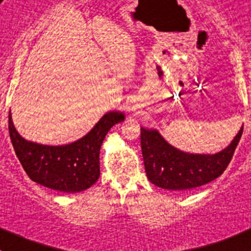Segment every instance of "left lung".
I'll use <instances>...</instances> for the list:
<instances>
[{
	"label": "left lung",
	"instance_id": "left-lung-1",
	"mask_svg": "<svg viewBox=\"0 0 251 251\" xmlns=\"http://www.w3.org/2000/svg\"><path fill=\"white\" fill-rule=\"evenodd\" d=\"M239 130L230 145L220 152L189 153L174 148L157 130L141 127V150L148 179L171 191H189L213 181L230 164L243 135Z\"/></svg>",
	"mask_w": 251,
	"mask_h": 251
}]
</instances>
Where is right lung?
Returning a JSON list of instances; mask_svg holds the SVG:
<instances>
[{
  "instance_id": "obj_1",
  "label": "right lung",
  "mask_w": 251,
  "mask_h": 251,
  "mask_svg": "<svg viewBox=\"0 0 251 251\" xmlns=\"http://www.w3.org/2000/svg\"><path fill=\"white\" fill-rule=\"evenodd\" d=\"M124 120V112L110 111L77 141L49 146L25 140L13 126L10 111L8 132L16 155L32 181L52 190L74 194L86 190L98 181L103 139L112 126Z\"/></svg>"
}]
</instances>
